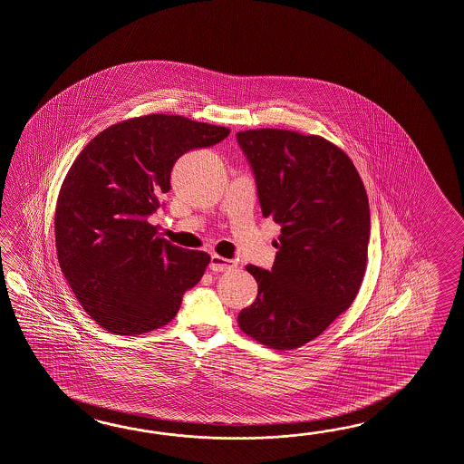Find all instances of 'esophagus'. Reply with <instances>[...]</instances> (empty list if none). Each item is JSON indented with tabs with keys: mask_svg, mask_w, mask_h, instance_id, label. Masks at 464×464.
<instances>
[{
	"mask_svg": "<svg viewBox=\"0 0 464 464\" xmlns=\"http://www.w3.org/2000/svg\"><path fill=\"white\" fill-rule=\"evenodd\" d=\"M209 268L216 273L229 272V270L237 268V261L227 260V258H223L219 255H213L211 261H209Z\"/></svg>",
	"mask_w": 464,
	"mask_h": 464,
	"instance_id": "esophagus-1",
	"label": "esophagus"
}]
</instances>
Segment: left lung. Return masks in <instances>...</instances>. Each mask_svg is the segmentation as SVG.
I'll return each instance as SVG.
<instances>
[{
  "mask_svg": "<svg viewBox=\"0 0 464 464\" xmlns=\"http://www.w3.org/2000/svg\"><path fill=\"white\" fill-rule=\"evenodd\" d=\"M237 139L261 213L282 227L272 270L246 266L258 296L237 325L270 349L292 351L316 339L359 294L371 237L367 192L349 156L324 137L255 129Z\"/></svg>",
  "mask_w": 464,
  "mask_h": 464,
  "instance_id": "left-lung-1",
  "label": "left lung"
}]
</instances>
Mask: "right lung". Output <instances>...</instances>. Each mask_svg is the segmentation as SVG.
<instances>
[{"label": "right lung", "instance_id": "add662e5", "mask_svg": "<svg viewBox=\"0 0 464 464\" xmlns=\"http://www.w3.org/2000/svg\"><path fill=\"white\" fill-rule=\"evenodd\" d=\"M229 129L150 113L111 125L80 152L58 194L60 268L83 310L117 335L168 325L211 261L170 245L148 221L184 152L221 142Z\"/></svg>", "mask_w": 464, "mask_h": 464}]
</instances>
